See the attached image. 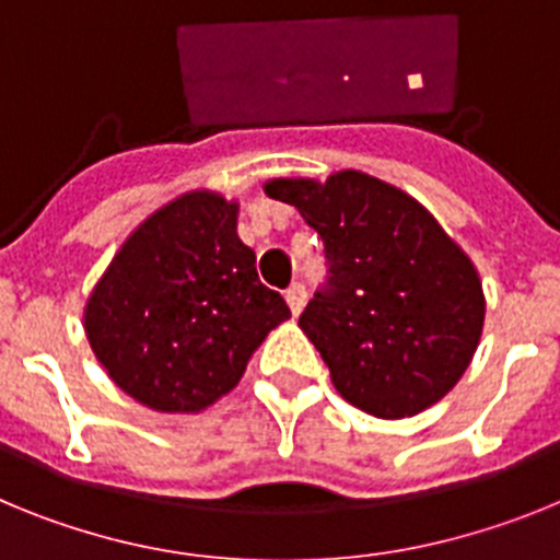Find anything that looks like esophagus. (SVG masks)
I'll use <instances>...</instances> for the list:
<instances>
[{
	"instance_id": "obj_1",
	"label": "esophagus",
	"mask_w": 560,
	"mask_h": 560,
	"mask_svg": "<svg viewBox=\"0 0 560 560\" xmlns=\"http://www.w3.org/2000/svg\"><path fill=\"white\" fill-rule=\"evenodd\" d=\"M305 296H308V291H305L303 283H291L289 285V291H285V300H289L291 314H300V311H303Z\"/></svg>"
}]
</instances>
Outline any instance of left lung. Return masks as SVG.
Listing matches in <instances>:
<instances>
[{
    "label": "left lung",
    "instance_id": "8db88e82",
    "mask_svg": "<svg viewBox=\"0 0 560 560\" xmlns=\"http://www.w3.org/2000/svg\"><path fill=\"white\" fill-rule=\"evenodd\" d=\"M319 232L328 280L300 328L348 404L384 420L438 404L474 359L485 323L479 275L432 212L361 171L271 179Z\"/></svg>",
    "mask_w": 560,
    "mask_h": 560
}]
</instances>
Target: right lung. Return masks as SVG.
<instances>
[{
  "mask_svg": "<svg viewBox=\"0 0 560 560\" xmlns=\"http://www.w3.org/2000/svg\"><path fill=\"white\" fill-rule=\"evenodd\" d=\"M289 316L237 237L235 201L192 190L128 235L89 296L83 328L122 393L156 412H201Z\"/></svg>",
  "mask_w": 560,
  "mask_h": 560,
  "instance_id": "add662e5",
  "label": "right lung"
}]
</instances>
